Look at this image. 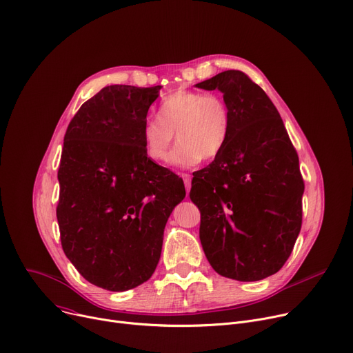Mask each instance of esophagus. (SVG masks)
<instances>
[{"label":"esophagus","mask_w":353,"mask_h":353,"mask_svg":"<svg viewBox=\"0 0 353 353\" xmlns=\"http://www.w3.org/2000/svg\"><path fill=\"white\" fill-rule=\"evenodd\" d=\"M182 178H183L186 195H188L189 194V189H191V175H189V174H182Z\"/></svg>","instance_id":"esophagus-1"}]
</instances>
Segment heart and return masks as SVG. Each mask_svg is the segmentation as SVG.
Returning <instances> with one entry per match:
<instances>
[{
	"instance_id": "1",
	"label": "heart",
	"mask_w": 353,
	"mask_h": 353,
	"mask_svg": "<svg viewBox=\"0 0 353 353\" xmlns=\"http://www.w3.org/2000/svg\"><path fill=\"white\" fill-rule=\"evenodd\" d=\"M230 131V108L222 96L181 89L161 101L157 119L144 121L141 139L147 155L161 162L167 159L176 132L179 144L170 161L188 168L202 159L218 158L229 143Z\"/></svg>"
}]
</instances>
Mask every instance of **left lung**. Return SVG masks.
Here are the masks:
<instances>
[{
    "label": "left lung",
    "mask_w": 353,
    "mask_h": 353,
    "mask_svg": "<svg viewBox=\"0 0 353 353\" xmlns=\"http://www.w3.org/2000/svg\"><path fill=\"white\" fill-rule=\"evenodd\" d=\"M196 88L221 90L232 114L228 145L194 174L189 192L205 256L223 277L263 280L284 265L301 230L298 154L276 105L246 73L225 70Z\"/></svg>",
    "instance_id": "1"
}]
</instances>
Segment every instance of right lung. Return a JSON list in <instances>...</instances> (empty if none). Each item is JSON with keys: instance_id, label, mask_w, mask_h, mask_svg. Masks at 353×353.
Segmentation results:
<instances>
[{"instance_id": "add662e5", "label": "right lung", "mask_w": 353, "mask_h": 353, "mask_svg": "<svg viewBox=\"0 0 353 353\" xmlns=\"http://www.w3.org/2000/svg\"><path fill=\"white\" fill-rule=\"evenodd\" d=\"M161 86L103 88L70 120L58 171L57 218L66 257L89 283L125 291L161 257L182 179L147 157L141 128Z\"/></svg>"}]
</instances>
